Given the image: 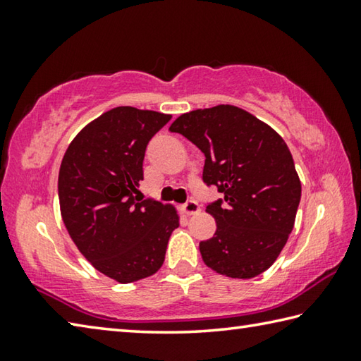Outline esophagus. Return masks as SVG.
I'll use <instances>...</instances> for the list:
<instances>
[{
    "label": "esophagus",
    "mask_w": 361,
    "mask_h": 361,
    "mask_svg": "<svg viewBox=\"0 0 361 361\" xmlns=\"http://www.w3.org/2000/svg\"><path fill=\"white\" fill-rule=\"evenodd\" d=\"M200 210V205L195 202V200H188L186 204H183L181 207V212L185 213V215H195V213H199Z\"/></svg>",
    "instance_id": "34e87169"
}]
</instances>
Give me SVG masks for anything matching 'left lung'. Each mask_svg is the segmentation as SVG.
Listing matches in <instances>:
<instances>
[{
    "mask_svg": "<svg viewBox=\"0 0 361 361\" xmlns=\"http://www.w3.org/2000/svg\"><path fill=\"white\" fill-rule=\"evenodd\" d=\"M170 132L204 152L202 181L221 199L205 205L216 232L199 243L207 266L232 279H252L274 264L291 234L301 181L279 133L231 105L181 114Z\"/></svg>",
    "mask_w": 361,
    "mask_h": 361,
    "instance_id": "left-lung-1",
    "label": "left lung"
}]
</instances>
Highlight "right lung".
Returning a JSON list of instances; mask_svg holds the SVG:
<instances>
[{
    "label": "right lung",
    "instance_id": "1",
    "mask_svg": "<svg viewBox=\"0 0 361 361\" xmlns=\"http://www.w3.org/2000/svg\"><path fill=\"white\" fill-rule=\"evenodd\" d=\"M172 119L148 109L118 106L78 133L59 172L63 223L79 252L119 283L161 269L172 231L173 207L138 191L149 140Z\"/></svg>",
    "mask_w": 361,
    "mask_h": 361
}]
</instances>
